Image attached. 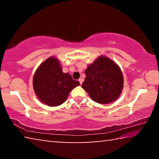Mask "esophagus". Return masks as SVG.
I'll return each instance as SVG.
<instances>
[{"label": "esophagus", "mask_w": 159, "mask_h": 159, "mask_svg": "<svg viewBox=\"0 0 159 159\" xmlns=\"http://www.w3.org/2000/svg\"><path fill=\"white\" fill-rule=\"evenodd\" d=\"M79 83H80V84L81 85L82 83H83V79H79Z\"/></svg>", "instance_id": "1"}]
</instances>
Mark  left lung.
<instances>
[{"label":"left lung","mask_w":159,"mask_h":159,"mask_svg":"<svg viewBox=\"0 0 159 159\" xmlns=\"http://www.w3.org/2000/svg\"><path fill=\"white\" fill-rule=\"evenodd\" d=\"M82 84L90 98L99 104H109L118 99L123 88L120 69L111 59L99 56L85 71Z\"/></svg>","instance_id":"obj_1"}]
</instances>
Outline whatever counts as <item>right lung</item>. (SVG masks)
I'll list each match as a JSON object with an SVG mask.
<instances>
[{
  "mask_svg": "<svg viewBox=\"0 0 159 159\" xmlns=\"http://www.w3.org/2000/svg\"><path fill=\"white\" fill-rule=\"evenodd\" d=\"M80 85L69 73H63L58 59L50 57L35 72L33 87L39 100L50 107H57L66 100L71 91Z\"/></svg>",
  "mask_w": 159,
  "mask_h": 159,
  "instance_id": "1",
  "label": "right lung"
}]
</instances>
